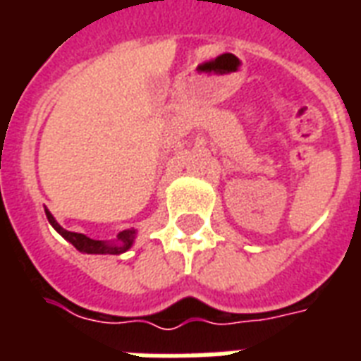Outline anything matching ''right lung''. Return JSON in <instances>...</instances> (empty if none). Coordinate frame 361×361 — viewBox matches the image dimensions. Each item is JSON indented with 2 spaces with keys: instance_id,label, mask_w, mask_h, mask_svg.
<instances>
[{
  "instance_id": "1",
  "label": "right lung",
  "mask_w": 361,
  "mask_h": 361,
  "mask_svg": "<svg viewBox=\"0 0 361 361\" xmlns=\"http://www.w3.org/2000/svg\"><path fill=\"white\" fill-rule=\"evenodd\" d=\"M44 214H47L48 223L54 226V231L58 232V234H61V236L69 241V243H73V245H75L80 252H87V255H121V252L129 251L130 247H133V243H135V238H136L135 228L120 232L114 241L92 240V238H87L86 234L65 231L63 226L54 219V215L50 214L48 209H44Z\"/></svg>"
}]
</instances>
